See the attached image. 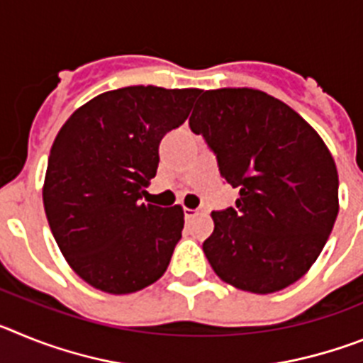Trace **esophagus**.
<instances>
[{"mask_svg":"<svg viewBox=\"0 0 363 363\" xmlns=\"http://www.w3.org/2000/svg\"><path fill=\"white\" fill-rule=\"evenodd\" d=\"M196 211H192V209H184V216H185V220H191V218H194L196 216Z\"/></svg>","mask_w":363,"mask_h":363,"instance_id":"obj_1","label":"esophagus"}]
</instances>
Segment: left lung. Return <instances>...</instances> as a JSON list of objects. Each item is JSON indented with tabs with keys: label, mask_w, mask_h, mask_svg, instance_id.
<instances>
[{
	"label": "left lung",
	"mask_w": 363,
	"mask_h": 363,
	"mask_svg": "<svg viewBox=\"0 0 363 363\" xmlns=\"http://www.w3.org/2000/svg\"><path fill=\"white\" fill-rule=\"evenodd\" d=\"M189 125L240 196L213 211L203 252L236 289L289 287L322 252L338 216V172L318 133L289 105L256 89L201 91Z\"/></svg>",
	"instance_id": "8db88e82"
}]
</instances>
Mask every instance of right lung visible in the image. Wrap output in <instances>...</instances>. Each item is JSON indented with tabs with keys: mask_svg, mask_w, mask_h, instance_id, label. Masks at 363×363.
<instances>
[{
	"mask_svg": "<svg viewBox=\"0 0 363 363\" xmlns=\"http://www.w3.org/2000/svg\"><path fill=\"white\" fill-rule=\"evenodd\" d=\"M200 89L123 86L86 101L52 143L43 205L74 272L111 294L163 277L184 229V209L143 203L160 142L187 120Z\"/></svg>",
	"mask_w": 363,
	"mask_h": 363,
	"instance_id": "right-lung-1",
	"label": "right lung"
}]
</instances>
